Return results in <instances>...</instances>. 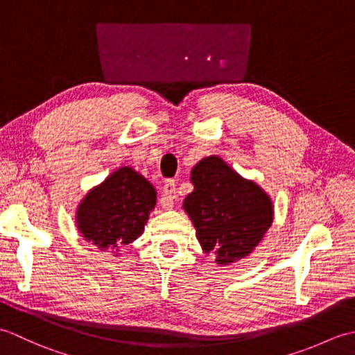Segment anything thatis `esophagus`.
Wrapping results in <instances>:
<instances>
[{"mask_svg":"<svg viewBox=\"0 0 355 355\" xmlns=\"http://www.w3.org/2000/svg\"><path fill=\"white\" fill-rule=\"evenodd\" d=\"M163 207L164 209H171L173 205V200L177 198V187L175 183H173V180H168V182L164 183L163 186Z\"/></svg>","mask_w":355,"mask_h":355,"instance_id":"34e87169","label":"esophagus"}]
</instances>
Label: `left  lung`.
<instances>
[{
  "instance_id": "obj_1",
  "label": "left lung",
  "mask_w": 355,
  "mask_h": 355,
  "mask_svg": "<svg viewBox=\"0 0 355 355\" xmlns=\"http://www.w3.org/2000/svg\"><path fill=\"white\" fill-rule=\"evenodd\" d=\"M193 192L184 200L197 238L216 263L245 258L273 223V205L261 187L244 180L220 157H206L192 169Z\"/></svg>"
}]
</instances>
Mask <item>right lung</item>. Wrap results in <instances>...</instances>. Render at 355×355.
Returning <instances> with one entry per match:
<instances>
[{
  "label": "right lung",
  "instance_id": "add662e5",
  "mask_svg": "<svg viewBox=\"0 0 355 355\" xmlns=\"http://www.w3.org/2000/svg\"><path fill=\"white\" fill-rule=\"evenodd\" d=\"M155 200L154 186L132 168L123 166L82 200L78 229L101 250L117 252L141 235Z\"/></svg>",
  "mask_w": 355,
  "mask_h": 355
}]
</instances>
